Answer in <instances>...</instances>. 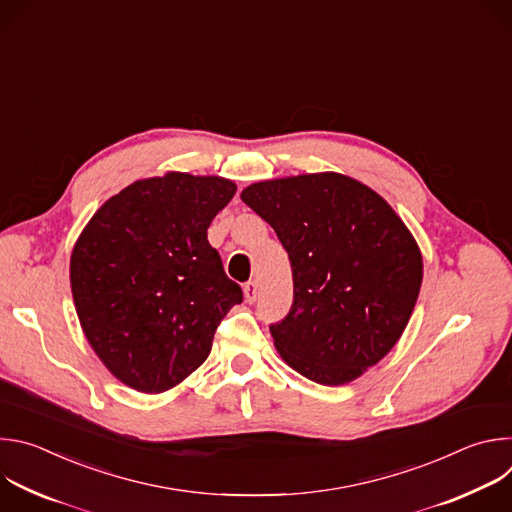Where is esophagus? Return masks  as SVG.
I'll return each instance as SVG.
<instances>
[{
	"instance_id": "obj_1",
	"label": "esophagus",
	"mask_w": 512,
	"mask_h": 512,
	"mask_svg": "<svg viewBox=\"0 0 512 512\" xmlns=\"http://www.w3.org/2000/svg\"><path fill=\"white\" fill-rule=\"evenodd\" d=\"M243 291H245V300L249 304H253L257 300V294H259V287H257V281H247L243 285Z\"/></svg>"
}]
</instances>
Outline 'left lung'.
<instances>
[{
    "mask_svg": "<svg viewBox=\"0 0 512 512\" xmlns=\"http://www.w3.org/2000/svg\"><path fill=\"white\" fill-rule=\"evenodd\" d=\"M241 200L289 255L294 304L269 326L281 358L320 385H344L401 338L423 261L397 212L369 186L336 172L247 186Z\"/></svg>",
    "mask_w": 512,
    "mask_h": 512,
    "instance_id": "obj_1",
    "label": "left lung"
}]
</instances>
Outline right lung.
Listing matches in <instances>:
<instances>
[{
  "label": "right lung",
  "mask_w": 512,
  "mask_h": 512,
  "mask_svg": "<svg viewBox=\"0 0 512 512\" xmlns=\"http://www.w3.org/2000/svg\"><path fill=\"white\" fill-rule=\"evenodd\" d=\"M235 192L218 176L137 180L93 214L75 243L72 300L89 344L123 385L164 393L182 383L243 302L206 239Z\"/></svg>",
  "instance_id": "right-lung-1"
}]
</instances>
